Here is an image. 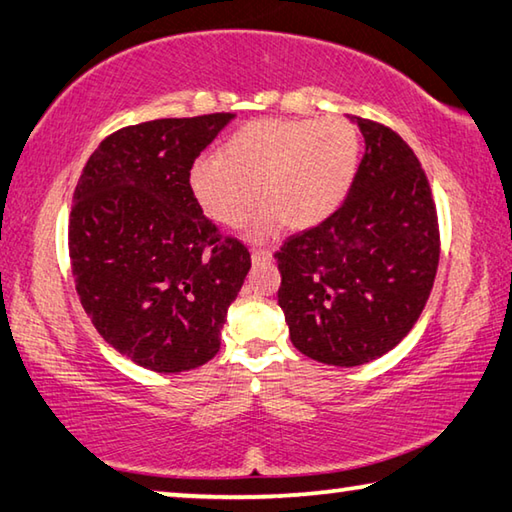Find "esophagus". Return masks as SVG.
I'll use <instances>...</instances> for the list:
<instances>
[{"instance_id": "esophagus-1", "label": "esophagus", "mask_w": 512, "mask_h": 512, "mask_svg": "<svg viewBox=\"0 0 512 512\" xmlns=\"http://www.w3.org/2000/svg\"><path fill=\"white\" fill-rule=\"evenodd\" d=\"M273 257L271 250L266 248H253L250 250V259H253V264H259V262H268V259Z\"/></svg>"}]
</instances>
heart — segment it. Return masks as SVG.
I'll return each instance as SVG.
<instances>
[{
    "instance_id": "obj_1",
    "label": "heart",
    "mask_w": 512,
    "mask_h": 512,
    "mask_svg": "<svg viewBox=\"0 0 512 512\" xmlns=\"http://www.w3.org/2000/svg\"><path fill=\"white\" fill-rule=\"evenodd\" d=\"M361 158L352 121L255 119L230 135L219 155L189 169V189L207 216L223 225L248 219L259 194L266 205L250 221V237L266 239L287 221L305 230L345 201Z\"/></svg>"
}]
</instances>
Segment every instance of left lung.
I'll return each mask as SVG.
<instances>
[{
    "mask_svg": "<svg viewBox=\"0 0 512 512\" xmlns=\"http://www.w3.org/2000/svg\"><path fill=\"white\" fill-rule=\"evenodd\" d=\"M352 121L366 153L345 203L275 253L291 343L341 368L381 357L411 332L440 257L436 203L411 146L377 121Z\"/></svg>",
    "mask_w": 512,
    "mask_h": 512,
    "instance_id": "8db88e82",
    "label": "left lung"
}]
</instances>
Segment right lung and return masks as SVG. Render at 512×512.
Returning a JSON list of instances; mask_svg holds the SVG:
<instances>
[{"instance_id": "1", "label": "right lung", "mask_w": 512, "mask_h": 512, "mask_svg": "<svg viewBox=\"0 0 512 512\" xmlns=\"http://www.w3.org/2000/svg\"><path fill=\"white\" fill-rule=\"evenodd\" d=\"M232 112L153 119L108 135L74 189L69 259L85 314L119 354L155 372L203 366L221 348L250 253L221 237L189 169Z\"/></svg>"}]
</instances>
